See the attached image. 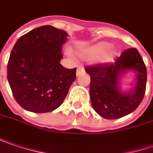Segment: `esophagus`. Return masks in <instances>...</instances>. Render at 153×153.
<instances>
[{
	"label": "esophagus",
	"instance_id": "1",
	"mask_svg": "<svg viewBox=\"0 0 153 153\" xmlns=\"http://www.w3.org/2000/svg\"><path fill=\"white\" fill-rule=\"evenodd\" d=\"M82 72H84V68L82 66H78V68L76 70V76H79Z\"/></svg>",
	"mask_w": 153,
	"mask_h": 153
}]
</instances>
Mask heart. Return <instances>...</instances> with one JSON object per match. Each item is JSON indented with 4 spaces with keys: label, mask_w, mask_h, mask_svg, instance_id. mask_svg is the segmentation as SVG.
<instances>
[{
    "label": "heart",
    "mask_w": 153,
    "mask_h": 153,
    "mask_svg": "<svg viewBox=\"0 0 153 153\" xmlns=\"http://www.w3.org/2000/svg\"><path fill=\"white\" fill-rule=\"evenodd\" d=\"M111 47L110 44L108 43H100L98 45H96L95 46L89 47V48H86L83 50H81L78 51V54L81 57H95L99 56L101 53H102L103 51L109 49ZM113 57L112 53H108V54H104L103 56L99 58V62L100 63H107L108 61H110V59Z\"/></svg>",
    "instance_id": "1"
}]
</instances>
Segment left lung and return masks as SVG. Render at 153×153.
Listing matches in <instances>:
<instances>
[{
  "instance_id": "1",
  "label": "left lung",
  "mask_w": 153,
  "mask_h": 153,
  "mask_svg": "<svg viewBox=\"0 0 153 153\" xmlns=\"http://www.w3.org/2000/svg\"><path fill=\"white\" fill-rule=\"evenodd\" d=\"M133 69L136 72V82L130 91L119 89L121 74ZM90 76L89 94L93 108L102 117L114 120L134 112L142 102L146 86V67L136 48L124 51L112 64L87 66Z\"/></svg>"
}]
</instances>
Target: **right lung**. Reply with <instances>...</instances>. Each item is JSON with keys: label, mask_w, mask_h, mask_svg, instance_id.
Masks as SVG:
<instances>
[{"label": "right lung", "mask_w": 153, "mask_h": 153, "mask_svg": "<svg viewBox=\"0 0 153 153\" xmlns=\"http://www.w3.org/2000/svg\"><path fill=\"white\" fill-rule=\"evenodd\" d=\"M65 31L42 26L21 36L7 63V80L19 105L33 113H47L64 102L76 79V71L60 64Z\"/></svg>", "instance_id": "right-lung-1"}]
</instances>
